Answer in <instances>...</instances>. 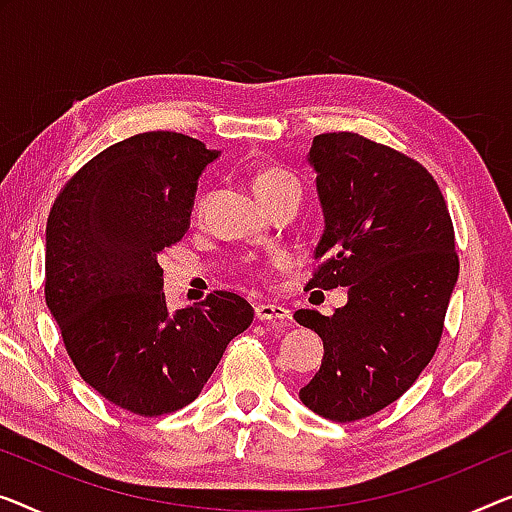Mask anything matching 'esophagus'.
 Returning a JSON list of instances; mask_svg holds the SVG:
<instances>
[{
    "label": "esophagus",
    "instance_id": "1",
    "mask_svg": "<svg viewBox=\"0 0 512 512\" xmlns=\"http://www.w3.org/2000/svg\"><path fill=\"white\" fill-rule=\"evenodd\" d=\"M255 317L259 322H280V324H285L292 319L287 308H282V305H273V303H259L255 308Z\"/></svg>",
    "mask_w": 512,
    "mask_h": 512
}]
</instances>
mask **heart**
Here are the masks:
<instances>
[{"mask_svg":"<svg viewBox=\"0 0 512 512\" xmlns=\"http://www.w3.org/2000/svg\"><path fill=\"white\" fill-rule=\"evenodd\" d=\"M253 190L262 204H269L280 195L301 197L299 179H296L292 172L282 170V167H259L253 174Z\"/></svg>","mask_w":512,"mask_h":512,"instance_id":"b5f03b06","label":"heart"}]
</instances>
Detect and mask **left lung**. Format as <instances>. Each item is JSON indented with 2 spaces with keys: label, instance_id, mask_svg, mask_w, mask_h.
Returning <instances> with one entry per match:
<instances>
[{
  "label": "left lung",
  "instance_id": "obj_1",
  "mask_svg": "<svg viewBox=\"0 0 512 512\" xmlns=\"http://www.w3.org/2000/svg\"><path fill=\"white\" fill-rule=\"evenodd\" d=\"M310 163L324 211L308 287H349L331 317L296 310L324 340L301 400L335 423L377 414L414 384L444 333L460 259L437 181L418 160L356 133H322Z\"/></svg>",
  "mask_w": 512,
  "mask_h": 512
}]
</instances>
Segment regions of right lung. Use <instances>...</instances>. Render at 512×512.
I'll return each mask as SVG.
<instances>
[{"instance_id": "obj_1", "label": "right lung", "mask_w": 512, "mask_h": 512, "mask_svg": "<svg viewBox=\"0 0 512 512\" xmlns=\"http://www.w3.org/2000/svg\"><path fill=\"white\" fill-rule=\"evenodd\" d=\"M218 151L174 131L103 149L59 190L45 230V303L87 384L131 414L193 402L253 322L239 294L167 312L158 255L183 239L197 179Z\"/></svg>"}]
</instances>
